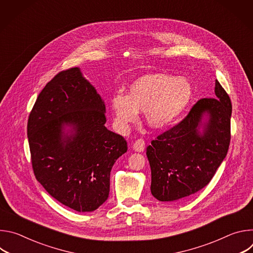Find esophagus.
Wrapping results in <instances>:
<instances>
[{"mask_svg":"<svg viewBox=\"0 0 253 253\" xmlns=\"http://www.w3.org/2000/svg\"><path fill=\"white\" fill-rule=\"evenodd\" d=\"M144 148H145V141H144V139L142 138H139L137 139L134 143H133V149L137 152H142L144 150Z\"/></svg>","mask_w":253,"mask_h":253,"instance_id":"obj_1","label":"esophagus"}]
</instances>
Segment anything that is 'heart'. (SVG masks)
Segmentation results:
<instances>
[{"label":"heart","mask_w":253,"mask_h":253,"mask_svg":"<svg viewBox=\"0 0 253 253\" xmlns=\"http://www.w3.org/2000/svg\"><path fill=\"white\" fill-rule=\"evenodd\" d=\"M192 96V87L185 78L151 74L137 79L127 95L115 94L111 108L116 126L126 130L144 112L147 123L156 129L171 125L183 112Z\"/></svg>","instance_id":"b5f03b06"}]
</instances>
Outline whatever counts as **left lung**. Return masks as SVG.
<instances>
[{"mask_svg":"<svg viewBox=\"0 0 253 253\" xmlns=\"http://www.w3.org/2000/svg\"><path fill=\"white\" fill-rule=\"evenodd\" d=\"M216 98H202L178 124L157 136L146 149L151 193L159 201L182 200L204 188L225 158L230 143L231 101L215 81ZM210 119L198 131L203 116Z\"/></svg>","mask_w":253,"mask_h":253,"instance_id":"8db88e82","label":"left lung"}]
</instances>
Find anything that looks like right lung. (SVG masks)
I'll use <instances>...</instances> for the list:
<instances>
[{
  "instance_id": "obj_1",
  "label": "right lung",
  "mask_w": 253,
  "mask_h": 253,
  "mask_svg": "<svg viewBox=\"0 0 253 253\" xmlns=\"http://www.w3.org/2000/svg\"><path fill=\"white\" fill-rule=\"evenodd\" d=\"M105 105L79 68L61 71L39 94L28 119L36 179L57 201L91 212L109 196L110 172L127 142L105 127ZM70 125L76 133H63Z\"/></svg>"
}]
</instances>
